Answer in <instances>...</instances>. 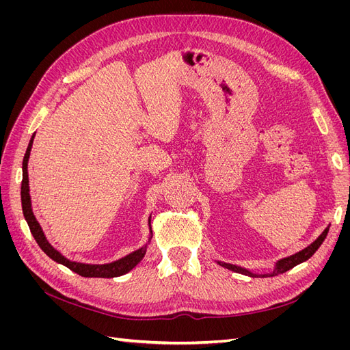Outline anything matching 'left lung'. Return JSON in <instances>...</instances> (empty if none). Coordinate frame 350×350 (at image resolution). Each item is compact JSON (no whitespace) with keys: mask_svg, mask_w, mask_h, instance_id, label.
Listing matches in <instances>:
<instances>
[{"mask_svg":"<svg viewBox=\"0 0 350 350\" xmlns=\"http://www.w3.org/2000/svg\"><path fill=\"white\" fill-rule=\"evenodd\" d=\"M328 229H330V226H327L324 229L323 234L317 238L312 243H310L308 247L304 248L302 251L293 254V256H289V257H284V258H280L279 261L274 262V267L270 273H262V274H258V273H252L251 270L248 269H243V267H239V266H235V264H230V262H225V261H219L216 260V262L219 264V266L225 267L228 270H232L235 273H241V274H245V276H250V278H271V276H278V274H282L284 271H288L291 269H293L295 266H298V264L306 261L308 258H311L314 256V252L320 248L321 243L324 242L327 234H328Z\"/></svg>","mask_w":350,"mask_h":350,"instance_id":"8db88e82","label":"left lung"}]
</instances>
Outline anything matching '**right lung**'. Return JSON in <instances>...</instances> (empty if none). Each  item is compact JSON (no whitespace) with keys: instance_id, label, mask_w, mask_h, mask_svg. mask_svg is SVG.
Here are the masks:
<instances>
[{"instance_id":"obj_1","label":"right lung","mask_w":350,"mask_h":350,"mask_svg":"<svg viewBox=\"0 0 350 350\" xmlns=\"http://www.w3.org/2000/svg\"><path fill=\"white\" fill-rule=\"evenodd\" d=\"M36 134V133H35ZM35 134L31 135V139L29 142L27 150L25 153L23 157V181H22V208H23V216L27 221L29 229L33 235L35 241L38 242V245L40 247V250L44 251L49 258L54 260L58 264H62V266L68 267L70 270H72L74 273L80 274L83 278H103V279H112V278H118L122 276V274H126L130 270H133L137 264H139L144 254L147 251V247L152 241V226H150V219L152 216H149V220H147V225H149V241H147L144 245L139 250H135L126 256L121 257L120 260H115L112 262H105V264H86V262H79V261H72L70 258H67L66 256L55 250L54 247L51 245L49 241L46 239L44 230H42V226L39 225V221L36 220L33 210H31V200H30V187H29V172H27V163H29V157H30V152H31V146H33V139Z\"/></svg>"}]
</instances>
